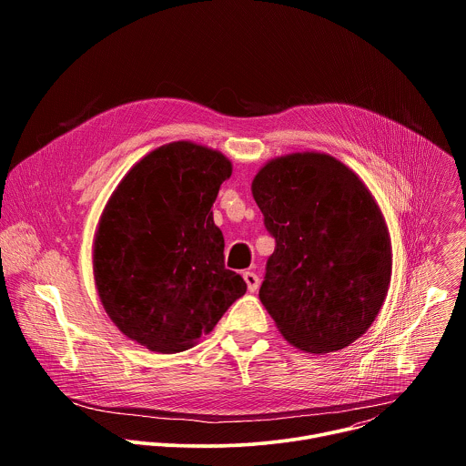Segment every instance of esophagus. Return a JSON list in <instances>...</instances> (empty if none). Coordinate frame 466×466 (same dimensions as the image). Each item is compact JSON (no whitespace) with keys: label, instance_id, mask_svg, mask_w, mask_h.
Returning <instances> with one entry per match:
<instances>
[{"label":"esophagus","instance_id":"34e87169","mask_svg":"<svg viewBox=\"0 0 466 466\" xmlns=\"http://www.w3.org/2000/svg\"><path fill=\"white\" fill-rule=\"evenodd\" d=\"M243 280H245L247 289H248L250 293H254V291L258 289V286H259V279H258L254 273H250V271H245V273H243Z\"/></svg>","mask_w":466,"mask_h":466}]
</instances>
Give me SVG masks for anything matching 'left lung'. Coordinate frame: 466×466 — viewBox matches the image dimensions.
<instances>
[{
    "instance_id": "obj_1",
    "label": "left lung",
    "mask_w": 466,
    "mask_h": 466,
    "mask_svg": "<svg viewBox=\"0 0 466 466\" xmlns=\"http://www.w3.org/2000/svg\"><path fill=\"white\" fill-rule=\"evenodd\" d=\"M250 189L277 239L259 300L280 334L309 354L352 345L390 284V236L374 195L356 171L319 151L269 160Z\"/></svg>"
}]
</instances>
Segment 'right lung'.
<instances>
[{
	"label": "right lung",
	"mask_w": 466,
	"mask_h": 466,
	"mask_svg": "<svg viewBox=\"0 0 466 466\" xmlns=\"http://www.w3.org/2000/svg\"><path fill=\"white\" fill-rule=\"evenodd\" d=\"M230 175L221 151L171 142L132 166L103 208L92 245L99 300L121 334L151 352L195 347L247 291L225 269L212 212Z\"/></svg>",
	"instance_id": "add662e5"
}]
</instances>
